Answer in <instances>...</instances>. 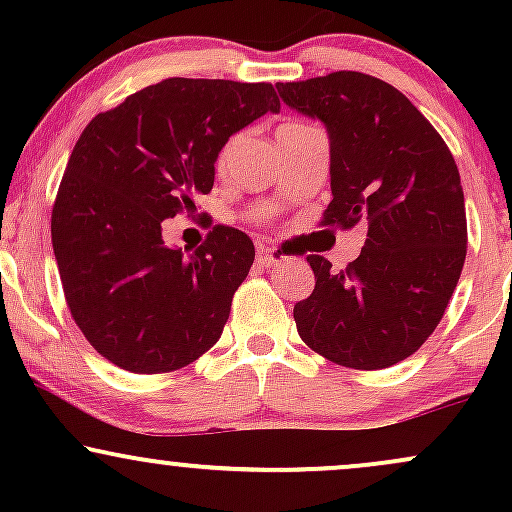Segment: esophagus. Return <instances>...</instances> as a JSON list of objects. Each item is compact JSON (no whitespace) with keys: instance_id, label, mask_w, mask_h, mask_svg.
Listing matches in <instances>:
<instances>
[{"instance_id":"esophagus-1","label":"esophagus","mask_w":512,"mask_h":512,"mask_svg":"<svg viewBox=\"0 0 512 512\" xmlns=\"http://www.w3.org/2000/svg\"><path fill=\"white\" fill-rule=\"evenodd\" d=\"M281 255L272 248H267V245H257V264H262V267H272V264H279Z\"/></svg>"}]
</instances>
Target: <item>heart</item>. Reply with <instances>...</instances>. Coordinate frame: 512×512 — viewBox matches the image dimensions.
<instances>
[{"instance_id":"b5f03b06","label":"heart","mask_w":512,"mask_h":512,"mask_svg":"<svg viewBox=\"0 0 512 512\" xmlns=\"http://www.w3.org/2000/svg\"><path fill=\"white\" fill-rule=\"evenodd\" d=\"M293 127H308V125H301V122H286V125L281 127V129H293ZM228 156H231V149H228V146H226V149H223L221 154H219V166H226Z\"/></svg>"}]
</instances>
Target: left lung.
Wrapping results in <instances>:
<instances>
[{
    "label": "left lung",
    "instance_id": "1",
    "mask_svg": "<svg viewBox=\"0 0 512 512\" xmlns=\"http://www.w3.org/2000/svg\"><path fill=\"white\" fill-rule=\"evenodd\" d=\"M330 134L332 202L322 226H368L342 272L310 255L315 289L293 320L310 349L339 366H395L431 337L460 281L467 216L460 170L436 127L404 93L361 72L276 84Z\"/></svg>",
    "mask_w": 512,
    "mask_h": 512
}]
</instances>
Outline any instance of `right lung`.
Returning a JSON list of instances; mask_svg holds the SVG:
<instances>
[{"label":"right lung","mask_w":512,"mask_h":512,"mask_svg":"<svg viewBox=\"0 0 512 512\" xmlns=\"http://www.w3.org/2000/svg\"><path fill=\"white\" fill-rule=\"evenodd\" d=\"M272 84L173 79L88 122L52 207V250L69 313L129 373H170L219 342L255 245L214 226L195 252L168 248L163 219L214 187L231 134L279 113Z\"/></svg>","instance_id":"add662e5"}]
</instances>
